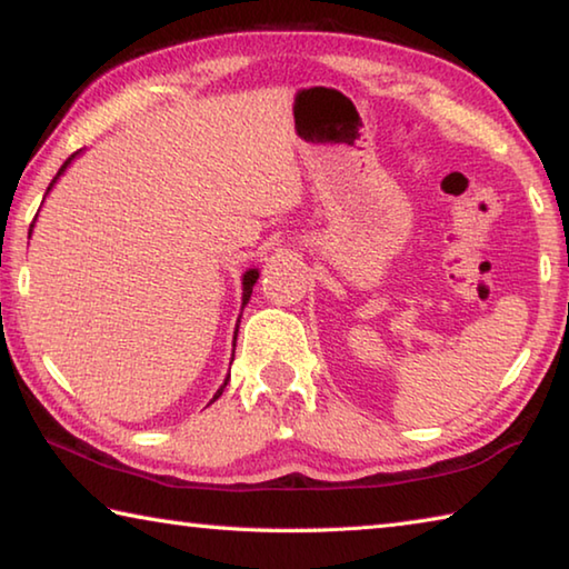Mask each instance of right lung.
I'll return each instance as SVG.
<instances>
[{
  "instance_id": "1",
  "label": "right lung",
  "mask_w": 569,
  "mask_h": 569,
  "mask_svg": "<svg viewBox=\"0 0 569 569\" xmlns=\"http://www.w3.org/2000/svg\"><path fill=\"white\" fill-rule=\"evenodd\" d=\"M77 156H80V152H72V156L70 158H67L64 162H62V168L60 170H57V176H54V180L50 182V188H47V192H50L52 190V186H54V182L57 180H60V176H62V172L67 170V166H70V162L77 158ZM37 218V216H34ZM34 226V223H32ZM32 226H30V236H32ZM256 281H258V271H256V268H250V271H246L243 273V306H240V308H246V303L250 301V293H253V286H256ZM238 323H240V319H238ZM236 333H238V329H236ZM236 346V343H233ZM226 383H228V379H226ZM226 383H223V387H220L218 389V393H216V397L213 399H218L220 397V393H223V389H226Z\"/></svg>"
}]
</instances>
